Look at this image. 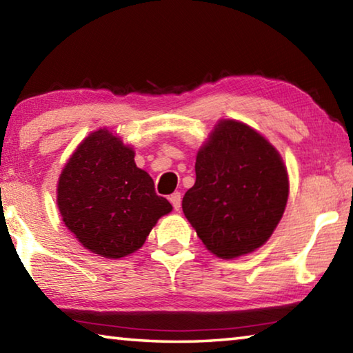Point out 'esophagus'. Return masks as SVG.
Instances as JSON below:
<instances>
[{"mask_svg": "<svg viewBox=\"0 0 353 353\" xmlns=\"http://www.w3.org/2000/svg\"><path fill=\"white\" fill-rule=\"evenodd\" d=\"M170 202L172 204V207H174V210L179 212V210H181V207H182V194L179 193V191H176V193H172L170 196Z\"/></svg>", "mask_w": 353, "mask_h": 353, "instance_id": "1", "label": "esophagus"}]
</instances>
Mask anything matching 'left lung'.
Returning a JSON list of instances; mask_svg holds the SVG:
<instances>
[{"mask_svg": "<svg viewBox=\"0 0 353 353\" xmlns=\"http://www.w3.org/2000/svg\"><path fill=\"white\" fill-rule=\"evenodd\" d=\"M194 170L182 210L205 248L235 259L265 244L290 190L276 148L246 124L224 119L201 148Z\"/></svg>", "mask_w": 353, "mask_h": 353, "instance_id": "1", "label": "left lung"}]
</instances>
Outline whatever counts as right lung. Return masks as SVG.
<instances>
[{
  "mask_svg": "<svg viewBox=\"0 0 353 353\" xmlns=\"http://www.w3.org/2000/svg\"><path fill=\"white\" fill-rule=\"evenodd\" d=\"M134 151L109 130L83 140L57 185L65 225L92 252L121 259L143 246L171 204L155 193L154 181L137 168Z\"/></svg>",
  "mask_w": 353,
  "mask_h": 353,
  "instance_id": "1",
  "label": "right lung"
}]
</instances>
